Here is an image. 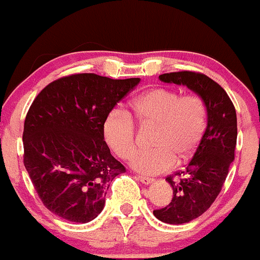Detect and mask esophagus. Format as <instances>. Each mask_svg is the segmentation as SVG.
<instances>
[{
    "label": "esophagus",
    "instance_id": "34e87169",
    "mask_svg": "<svg viewBox=\"0 0 260 260\" xmlns=\"http://www.w3.org/2000/svg\"><path fill=\"white\" fill-rule=\"evenodd\" d=\"M139 180L141 183H144V184H151V183L153 182V178H150V177H146V176H139Z\"/></svg>",
    "mask_w": 260,
    "mask_h": 260
}]
</instances>
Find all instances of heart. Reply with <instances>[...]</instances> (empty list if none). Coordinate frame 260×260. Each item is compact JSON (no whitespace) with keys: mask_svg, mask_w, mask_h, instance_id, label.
<instances>
[{"mask_svg":"<svg viewBox=\"0 0 260 260\" xmlns=\"http://www.w3.org/2000/svg\"><path fill=\"white\" fill-rule=\"evenodd\" d=\"M133 114L142 124H156L152 150L139 151L131 166L146 174H158L184 162L199 147L208 110L200 95H180L169 88H153L142 93L131 103ZM107 144L122 159L131 158L136 150V126L129 113L114 109L103 124Z\"/></svg>","mask_w":260,"mask_h":260,"instance_id":"obj_1","label":"heart"}]
</instances>
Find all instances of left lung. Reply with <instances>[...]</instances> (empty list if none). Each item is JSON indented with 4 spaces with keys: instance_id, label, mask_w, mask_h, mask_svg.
<instances>
[{
    "instance_id": "left-lung-1",
    "label": "left lung",
    "mask_w": 260,
    "mask_h": 260,
    "mask_svg": "<svg viewBox=\"0 0 260 260\" xmlns=\"http://www.w3.org/2000/svg\"><path fill=\"white\" fill-rule=\"evenodd\" d=\"M159 80L190 88L203 98L208 110V124L199 147L184 169L166 178L173 189L171 203L153 210L154 216L163 222L182 224L203 215L220 194L235 159L237 115L226 91L206 75L179 71L163 74Z\"/></svg>"
}]
</instances>
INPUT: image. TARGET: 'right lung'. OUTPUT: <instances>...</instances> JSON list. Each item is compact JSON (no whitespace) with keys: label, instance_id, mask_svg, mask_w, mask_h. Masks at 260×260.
<instances>
[{"label":"right lung","instance_id":"1","mask_svg":"<svg viewBox=\"0 0 260 260\" xmlns=\"http://www.w3.org/2000/svg\"><path fill=\"white\" fill-rule=\"evenodd\" d=\"M140 78L74 74L49 83L29 108L23 163L45 208L71 222L101 214L110 183L126 169L110 153L103 124Z\"/></svg>","mask_w":260,"mask_h":260}]
</instances>
